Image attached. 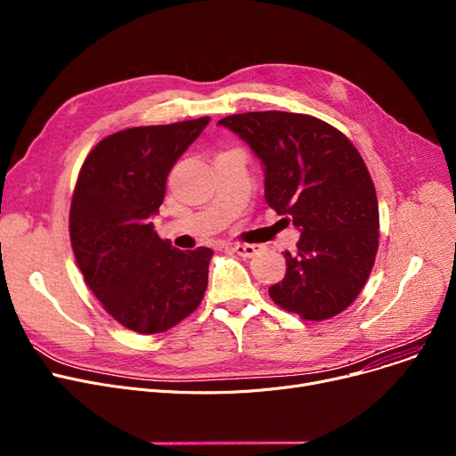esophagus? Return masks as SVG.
I'll return each mask as SVG.
<instances>
[{
	"instance_id": "obj_1",
	"label": "esophagus",
	"mask_w": 456,
	"mask_h": 456,
	"mask_svg": "<svg viewBox=\"0 0 456 456\" xmlns=\"http://www.w3.org/2000/svg\"><path fill=\"white\" fill-rule=\"evenodd\" d=\"M232 249L244 258H251V256H255L262 251V246H258V244H236Z\"/></svg>"
}]
</instances>
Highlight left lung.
I'll use <instances>...</instances> for the list:
<instances>
[{"mask_svg":"<svg viewBox=\"0 0 456 456\" xmlns=\"http://www.w3.org/2000/svg\"><path fill=\"white\" fill-rule=\"evenodd\" d=\"M265 164L266 201L299 231L286 275L270 286L281 308L323 322L356 299L379 248V205L353 142L308 114L262 110L222 118Z\"/></svg>","mask_w":456,"mask_h":456,"instance_id":"obj_1","label":"left lung"}]
</instances>
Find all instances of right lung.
Returning a JSON list of instances; mask_svg holds the SVG:
<instances>
[{
  "label": "right lung",
  "mask_w": 456,
  "mask_h": 456,
  "mask_svg": "<svg viewBox=\"0 0 456 456\" xmlns=\"http://www.w3.org/2000/svg\"><path fill=\"white\" fill-rule=\"evenodd\" d=\"M210 122L143 126L103 138L71 196L69 240L92 294L126 329L157 334L200 306L212 249L181 251L153 231L167 174Z\"/></svg>",
  "instance_id": "1"
}]
</instances>
